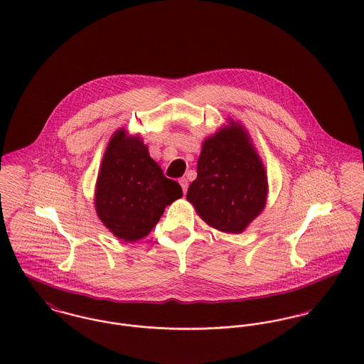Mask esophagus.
<instances>
[{
    "instance_id": "obj_1",
    "label": "esophagus",
    "mask_w": 364,
    "mask_h": 364,
    "mask_svg": "<svg viewBox=\"0 0 364 364\" xmlns=\"http://www.w3.org/2000/svg\"><path fill=\"white\" fill-rule=\"evenodd\" d=\"M179 185H181V188H182V191H183V193H186V191H188V179L186 178H181L179 179Z\"/></svg>"
}]
</instances>
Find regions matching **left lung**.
Masks as SVG:
<instances>
[{
    "label": "left lung",
    "mask_w": 364,
    "mask_h": 364,
    "mask_svg": "<svg viewBox=\"0 0 364 364\" xmlns=\"http://www.w3.org/2000/svg\"><path fill=\"white\" fill-rule=\"evenodd\" d=\"M205 139L186 199L215 230L240 234L267 199V175L247 129L234 119Z\"/></svg>",
    "instance_id": "left-lung-1"
}]
</instances>
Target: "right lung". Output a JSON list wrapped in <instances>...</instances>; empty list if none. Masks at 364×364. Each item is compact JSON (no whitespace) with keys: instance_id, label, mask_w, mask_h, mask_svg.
<instances>
[{"instance_id":"obj_1","label":"right lung","mask_w":364,"mask_h":364,"mask_svg":"<svg viewBox=\"0 0 364 364\" xmlns=\"http://www.w3.org/2000/svg\"><path fill=\"white\" fill-rule=\"evenodd\" d=\"M182 198L178 182L164 176L143 139L116 130L107 143L95 185V210L119 240L144 238L164 210Z\"/></svg>"}]
</instances>
